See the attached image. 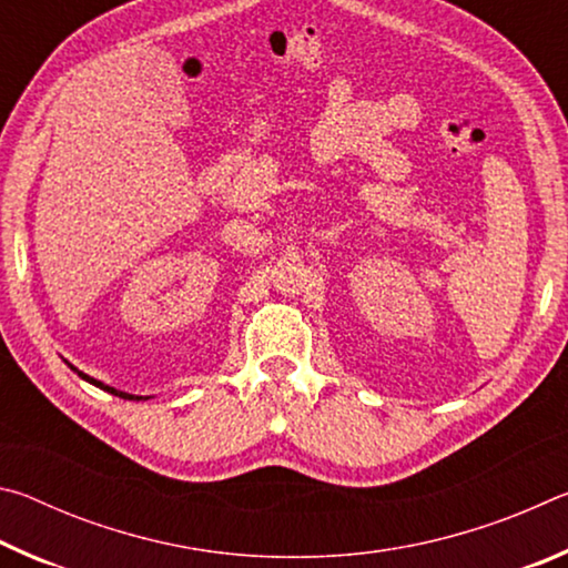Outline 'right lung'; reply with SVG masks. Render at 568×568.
I'll return each instance as SVG.
<instances>
[{"mask_svg":"<svg viewBox=\"0 0 568 568\" xmlns=\"http://www.w3.org/2000/svg\"><path fill=\"white\" fill-rule=\"evenodd\" d=\"M70 368H72V365H70ZM72 371H77V368H72ZM77 376H82L84 381H90V383H94V386H98V388L108 390V393H114V396H120V398H128V400H134V398H138V400H140V396H130V393L114 390V388H110V386H104V383H100V381H94V378H90V376H84V373H80V371H77Z\"/></svg>","mask_w":568,"mask_h":568,"instance_id":"right-lung-1","label":"right lung"}]
</instances>
